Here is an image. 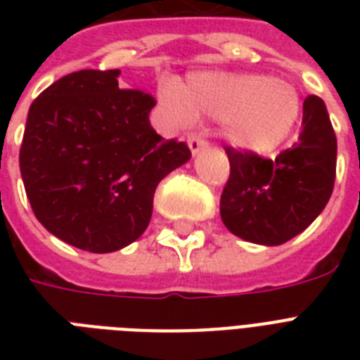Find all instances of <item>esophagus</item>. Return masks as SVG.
<instances>
[{"label":"esophagus","instance_id":"1","mask_svg":"<svg viewBox=\"0 0 360 360\" xmlns=\"http://www.w3.org/2000/svg\"><path fill=\"white\" fill-rule=\"evenodd\" d=\"M207 146H209V141L205 140L203 136H200V134L188 136V147H191V151L194 153V155L202 151V149H205Z\"/></svg>","mask_w":360,"mask_h":360}]
</instances>
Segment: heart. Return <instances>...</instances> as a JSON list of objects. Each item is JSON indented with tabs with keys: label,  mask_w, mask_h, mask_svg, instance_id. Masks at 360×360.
Returning <instances> with one entry per match:
<instances>
[{
	"label": "heart",
	"mask_w": 360,
	"mask_h": 360,
	"mask_svg": "<svg viewBox=\"0 0 360 360\" xmlns=\"http://www.w3.org/2000/svg\"><path fill=\"white\" fill-rule=\"evenodd\" d=\"M166 114L179 124L196 115L224 120L226 136L246 151H271L290 134L299 115V95L265 75L198 72L186 84L160 89Z\"/></svg>",
	"instance_id": "obj_1"
}]
</instances>
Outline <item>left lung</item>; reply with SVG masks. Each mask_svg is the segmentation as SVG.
<instances>
[{
    "label": "left lung",
    "instance_id": "8db88e82",
    "mask_svg": "<svg viewBox=\"0 0 360 360\" xmlns=\"http://www.w3.org/2000/svg\"><path fill=\"white\" fill-rule=\"evenodd\" d=\"M230 177L220 217L233 236L282 245L304 231L329 202L336 177V134L316 95L302 103L299 138L274 158L226 146Z\"/></svg>",
    "mask_w": 360,
    "mask_h": 360
}]
</instances>
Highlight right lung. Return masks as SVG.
Masks as SVG:
<instances>
[{
    "label": "right lung",
    "mask_w": 360,
    "mask_h": 360,
    "mask_svg": "<svg viewBox=\"0 0 360 360\" xmlns=\"http://www.w3.org/2000/svg\"><path fill=\"white\" fill-rule=\"evenodd\" d=\"M121 70H78L33 101L20 174L37 220L82 250H120L146 231L158 183L191 158L149 123L157 104Z\"/></svg>",
    "instance_id": "add662e5"
}]
</instances>
